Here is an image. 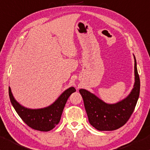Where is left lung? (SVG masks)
I'll return each mask as SVG.
<instances>
[{"mask_svg":"<svg viewBox=\"0 0 150 150\" xmlns=\"http://www.w3.org/2000/svg\"><path fill=\"white\" fill-rule=\"evenodd\" d=\"M134 58V84L127 97L116 103H107L85 89H80L89 123L99 131H112L122 127L134 110L140 93V79Z\"/></svg>","mask_w":150,"mask_h":150,"instance_id":"obj_1","label":"left lung"}]
</instances>
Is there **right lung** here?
<instances>
[{"mask_svg":"<svg viewBox=\"0 0 150 150\" xmlns=\"http://www.w3.org/2000/svg\"><path fill=\"white\" fill-rule=\"evenodd\" d=\"M75 91V88L70 87L49 106L39 109H30L23 106L16 100L11 93V88L9 87L10 101L19 117L28 126L42 132L51 130L58 124L68 99Z\"/></svg>","mask_w":150,"mask_h":150,"instance_id":"right-lung-1","label":"right lung"}]
</instances>
